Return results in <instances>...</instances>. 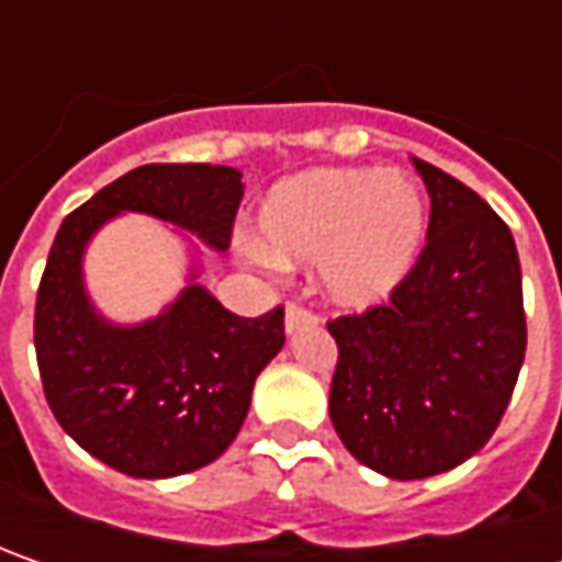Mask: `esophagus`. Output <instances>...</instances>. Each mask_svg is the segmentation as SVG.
Instances as JSON below:
<instances>
[{
    "label": "esophagus",
    "mask_w": 562,
    "mask_h": 562,
    "mask_svg": "<svg viewBox=\"0 0 562 562\" xmlns=\"http://www.w3.org/2000/svg\"><path fill=\"white\" fill-rule=\"evenodd\" d=\"M315 322H318V315H315L310 306H303V303H288V313H284V328H288V335L300 331V328H310Z\"/></svg>",
    "instance_id": "34e87169"
}]
</instances>
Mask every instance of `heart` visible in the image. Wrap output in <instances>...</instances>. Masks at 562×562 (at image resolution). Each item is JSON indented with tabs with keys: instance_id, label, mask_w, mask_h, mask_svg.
<instances>
[{
	"instance_id": "b5f03b06",
	"label": "heart",
	"mask_w": 562,
	"mask_h": 562,
	"mask_svg": "<svg viewBox=\"0 0 562 562\" xmlns=\"http://www.w3.org/2000/svg\"><path fill=\"white\" fill-rule=\"evenodd\" d=\"M428 231L419 187L372 168H313L271 187L256 215V249L278 266L318 262L344 306L384 300L413 271Z\"/></svg>"
}]
</instances>
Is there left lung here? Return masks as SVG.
Wrapping results in <instances>:
<instances>
[{"instance_id": "left-lung-1", "label": "left lung", "mask_w": 562, "mask_h": 562, "mask_svg": "<svg viewBox=\"0 0 562 562\" xmlns=\"http://www.w3.org/2000/svg\"><path fill=\"white\" fill-rule=\"evenodd\" d=\"M431 196L425 247L387 303L337 315L328 413L344 447L413 482L479 453L507 413L526 359L522 271L491 205L413 159Z\"/></svg>"}]
</instances>
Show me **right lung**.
I'll return each instance as SVG.
<instances>
[{
    "instance_id": "add662e5",
    "label": "right lung",
    "mask_w": 562,
    "mask_h": 562,
    "mask_svg": "<svg viewBox=\"0 0 562 562\" xmlns=\"http://www.w3.org/2000/svg\"><path fill=\"white\" fill-rule=\"evenodd\" d=\"M240 178L227 165H140L55 234L33 313L43 394L58 425L124 475L171 479L225 453L247 419L256 375L284 347V306L244 318L190 284L162 315L121 328L87 300L83 247L112 215L146 212L225 249L244 200Z\"/></svg>"
}]
</instances>
